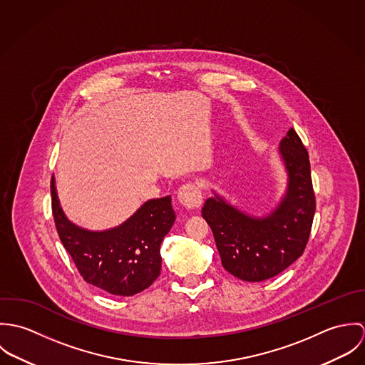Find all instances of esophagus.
<instances>
[{
    "label": "esophagus",
    "mask_w": 365,
    "mask_h": 365,
    "mask_svg": "<svg viewBox=\"0 0 365 365\" xmlns=\"http://www.w3.org/2000/svg\"><path fill=\"white\" fill-rule=\"evenodd\" d=\"M177 198L185 209H198L202 205V192L195 184H185L180 187Z\"/></svg>",
    "instance_id": "obj_1"
}]
</instances>
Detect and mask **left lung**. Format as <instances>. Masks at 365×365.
I'll return each mask as SVG.
<instances>
[{
    "label": "left lung",
    "mask_w": 365,
    "mask_h": 365,
    "mask_svg": "<svg viewBox=\"0 0 365 365\" xmlns=\"http://www.w3.org/2000/svg\"><path fill=\"white\" fill-rule=\"evenodd\" d=\"M279 146L289 184L269 216L250 217L219 197L209 198L202 208L223 268L243 281L278 275L304 255L311 236L316 198L308 150L292 128Z\"/></svg>",
    "instance_id": "left-lung-1"
}]
</instances>
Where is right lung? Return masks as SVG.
<instances>
[{"mask_svg":"<svg viewBox=\"0 0 365 365\" xmlns=\"http://www.w3.org/2000/svg\"><path fill=\"white\" fill-rule=\"evenodd\" d=\"M51 192L57 235L86 282L110 295L130 297L156 281L161 269L160 246L175 220L171 197L148 201L115 229L88 232L66 219L53 177Z\"/></svg>","mask_w":365,"mask_h":365,"instance_id":"obj_1","label":"right lung"}]
</instances>
